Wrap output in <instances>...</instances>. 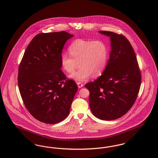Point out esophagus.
<instances>
[{"label": "esophagus", "instance_id": "34e87169", "mask_svg": "<svg viewBox=\"0 0 158 158\" xmlns=\"http://www.w3.org/2000/svg\"><path fill=\"white\" fill-rule=\"evenodd\" d=\"M77 86L79 88H81L83 86V85L81 82H77Z\"/></svg>", "mask_w": 158, "mask_h": 158}]
</instances>
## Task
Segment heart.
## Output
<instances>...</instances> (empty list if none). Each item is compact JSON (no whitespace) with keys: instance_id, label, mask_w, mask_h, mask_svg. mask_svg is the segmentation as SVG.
I'll return each instance as SVG.
<instances>
[{"instance_id":"obj_1","label":"heart","mask_w":158,"mask_h":158,"mask_svg":"<svg viewBox=\"0 0 158 158\" xmlns=\"http://www.w3.org/2000/svg\"><path fill=\"white\" fill-rule=\"evenodd\" d=\"M71 56L62 54L60 63L63 70L71 73L80 68L70 78L77 82H83L92 77H98L104 72L108 59V48L105 43L100 40H88L76 39L68 47Z\"/></svg>"}]
</instances>
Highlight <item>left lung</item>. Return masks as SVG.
I'll return each mask as SVG.
<instances>
[{
    "instance_id": "1",
    "label": "left lung",
    "mask_w": 158,
    "mask_h": 158,
    "mask_svg": "<svg viewBox=\"0 0 158 158\" xmlns=\"http://www.w3.org/2000/svg\"><path fill=\"white\" fill-rule=\"evenodd\" d=\"M110 38V59L102 75L85 86L89 90V102L94 116L114 120L126 114L135 104L141 85V74L135 52L123 35L105 31Z\"/></svg>"
}]
</instances>
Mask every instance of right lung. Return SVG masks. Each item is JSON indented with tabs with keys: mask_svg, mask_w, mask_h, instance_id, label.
I'll return each instance as SVG.
<instances>
[{
	"mask_svg": "<svg viewBox=\"0 0 158 158\" xmlns=\"http://www.w3.org/2000/svg\"><path fill=\"white\" fill-rule=\"evenodd\" d=\"M73 36L65 31L38 34L19 64L18 81L23 102L35 118L46 124L68 117L77 90L75 82L67 79L60 69L63 47Z\"/></svg>",
	"mask_w": 158,
	"mask_h": 158,
	"instance_id": "add662e5",
	"label": "right lung"
}]
</instances>
